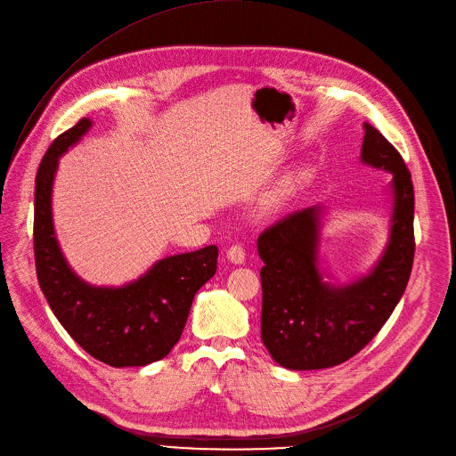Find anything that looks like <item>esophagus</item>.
<instances>
[{
	"label": "esophagus",
	"instance_id": "esophagus-1",
	"mask_svg": "<svg viewBox=\"0 0 456 456\" xmlns=\"http://www.w3.org/2000/svg\"><path fill=\"white\" fill-rule=\"evenodd\" d=\"M227 258L232 262V264H241L246 260V249H244V246H240V244H234V246H231L229 249H227Z\"/></svg>",
	"mask_w": 456,
	"mask_h": 456
}]
</instances>
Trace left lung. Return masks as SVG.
<instances>
[{"label":"left lung","mask_w":456,"mask_h":456,"mask_svg":"<svg viewBox=\"0 0 456 456\" xmlns=\"http://www.w3.org/2000/svg\"><path fill=\"white\" fill-rule=\"evenodd\" d=\"M361 161L392 174L394 194L388 246L369 277L343 288L322 282L319 205L291 212L258 236L262 341L289 370L328 369L354 357L376 338L407 288L414 260L411 172L400 151L367 123Z\"/></svg>","instance_id":"obj_1"}]
</instances>
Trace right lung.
I'll return each mask as SVG.
<instances>
[{
    "mask_svg": "<svg viewBox=\"0 0 456 456\" xmlns=\"http://www.w3.org/2000/svg\"><path fill=\"white\" fill-rule=\"evenodd\" d=\"M91 126L80 118L60 134L38 167L35 187V264L56 319L91 355L110 367H144L168 355L183 333L196 291L216 273L218 248L159 260L123 288H95L68 265L53 229L51 191L58 158Z\"/></svg>",
    "mask_w": 456,
    "mask_h": 456,
    "instance_id": "obj_1",
    "label": "right lung"
}]
</instances>
